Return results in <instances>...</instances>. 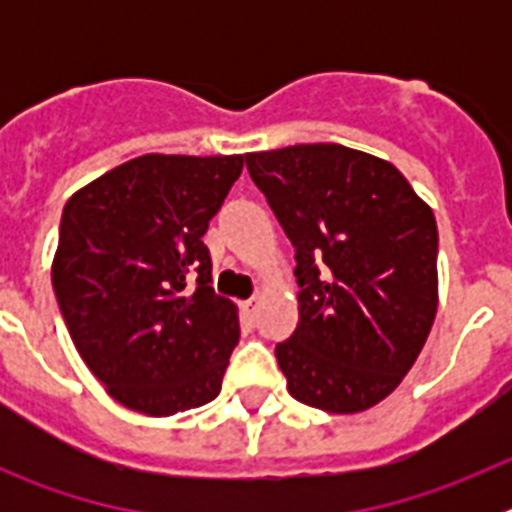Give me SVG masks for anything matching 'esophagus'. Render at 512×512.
Masks as SVG:
<instances>
[{
	"instance_id": "obj_1",
	"label": "esophagus",
	"mask_w": 512,
	"mask_h": 512,
	"mask_svg": "<svg viewBox=\"0 0 512 512\" xmlns=\"http://www.w3.org/2000/svg\"><path fill=\"white\" fill-rule=\"evenodd\" d=\"M243 312H246L248 318H256V312H259V300H256V297H253V300H246L243 302Z\"/></svg>"
}]
</instances>
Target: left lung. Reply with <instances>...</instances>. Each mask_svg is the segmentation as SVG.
Listing matches in <instances>:
<instances>
[{
	"label": "left lung",
	"instance_id": "left-lung-1",
	"mask_svg": "<svg viewBox=\"0 0 512 512\" xmlns=\"http://www.w3.org/2000/svg\"><path fill=\"white\" fill-rule=\"evenodd\" d=\"M295 246V333L277 343L295 400L374 408L418 359L438 307L433 210L384 158L338 143L246 153Z\"/></svg>",
	"mask_w": 512,
	"mask_h": 512
}]
</instances>
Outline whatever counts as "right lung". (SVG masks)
Masks as SVG:
<instances>
[{"label":"right lung","instance_id":"obj_1","mask_svg":"<svg viewBox=\"0 0 512 512\" xmlns=\"http://www.w3.org/2000/svg\"><path fill=\"white\" fill-rule=\"evenodd\" d=\"M243 156L146 153L66 202L53 289L76 351L120 405L166 418L215 400L241 328L202 243Z\"/></svg>","mask_w":512,"mask_h":512}]
</instances>
